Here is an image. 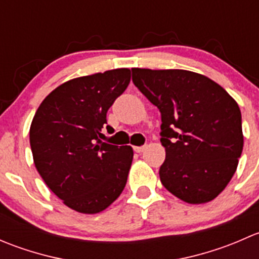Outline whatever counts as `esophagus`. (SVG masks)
Wrapping results in <instances>:
<instances>
[{
  "label": "esophagus",
  "instance_id": "esophagus-1",
  "mask_svg": "<svg viewBox=\"0 0 259 259\" xmlns=\"http://www.w3.org/2000/svg\"><path fill=\"white\" fill-rule=\"evenodd\" d=\"M146 146L145 145H142V146H134V151H137V153H143V151L145 150Z\"/></svg>",
  "mask_w": 259,
  "mask_h": 259
}]
</instances>
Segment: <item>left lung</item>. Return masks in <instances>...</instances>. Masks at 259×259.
Masks as SVG:
<instances>
[{"label":"left lung","instance_id":"8db88e82","mask_svg":"<svg viewBox=\"0 0 259 259\" xmlns=\"http://www.w3.org/2000/svg\"><path fill=\"white\" fill-rule=\"evenodd\" d=\"M133 82L161 114L160 182L190 204L213 200L243 150L238 104L213 80L187 70L132 69Z\"/></svg>","mask_w":259,"mask_h":259}]
</instances>
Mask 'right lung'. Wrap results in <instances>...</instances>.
Segmentation results:
<instances>
[{
  "label": "right lung",
  "mask_w": 259,
  "mask_h": 259,
  "mask_svg": "<svg viewBox=\"0 0 259 259\" xmlns=\"http://www.w3.org/2000/svg\"><path fill=\"white\" fill-rule=\"evenodd\" d=\"M130 82L129 69L77 77L41 103L30 127L33 163L64 204L83 214L106 209L121 194L133 148L103 142L106 113Z\"/></svg>",
  "instance_id": "add662e5"
}]
</instances>
